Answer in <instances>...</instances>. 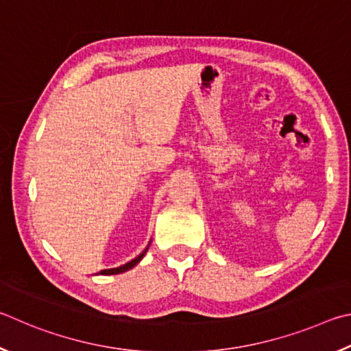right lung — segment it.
<instances>
[{
	"label": "right lung",
	"mask_w": 351,
	"mask_h": 351,
	"mask_svg": "<svg viewBox=\"0 0 351 351\" xmlns=\"http://www.w3.org/2000/svg\"><path fill=\"white\" fill-rule=\"evenodd\" d=\"M146 251H147V248L143 251V253H141L140 256H137L135 257V259H132L131 262H128V263H125V265H121V267H119V268H110V269H101L100 271V274H120V273H125V271H128V269H131L132 267H135L137 265V263L143 259V256L146 254Z\"/></svg>",
	"instance_id": "obj_1"
}]
</instances>
